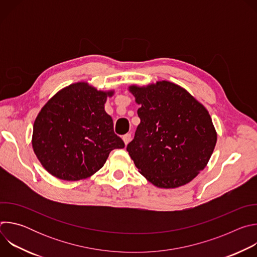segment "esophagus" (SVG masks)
<instances>
[{"instance_id":"34e87169","label":"esophagus","mask_w":257,"mask_h":257,"mask_svg":"<svg viewBox=\"0 0 257 257\" xmlns=\"http://www.w3.org/2000/svg\"><path fill=\"white\" fill-rule=\"evenodd\" d=\"M130 140H131V134H130V133H127V134H125V135L123 136V141H124V143H125L126 145L130 142Z\"/></svg>"}]
</instances>
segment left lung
<instances>
[{
  "label": "left lung",
  "instance_id": "obj_1",
  "mask_svg": "<svg viewBox=\"0 0 257 257\" xmlns=\"http://www.w3.org/2000/svg\"><path fill=\"white\" fill-rule=\"evenodd\" d=\"M140 118L127 152L139 173L159 188L187 184L202 171L214 150L216 131L202 103L186 89L158 81L131 85Z\"/></svg>",
  "mask_w": 257,
  "mask_h": 257
}]
</instances>
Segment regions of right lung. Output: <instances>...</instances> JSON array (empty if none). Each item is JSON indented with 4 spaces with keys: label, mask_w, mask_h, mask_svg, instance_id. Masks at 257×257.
<instances>
[{
    "label": "right lung",
    "mask_w": 257,
    "mask_h": 257,
    "mask_svg": "<svg viewBox=\"0 0 257 257\" xmlns=\"http://www.w3.org/2000/svg\"><path fill=\"white\" fill-rule=\"evenodd\" d=\"M87 82L70 84L42 107L33 124L32 149L42 166L54 177L78 181L91 177L109 153L124 149L115 134L112 117L104 111L107 96Z\"/></svg>",
    "instance_id": "obj_1"
}]
</instances>
